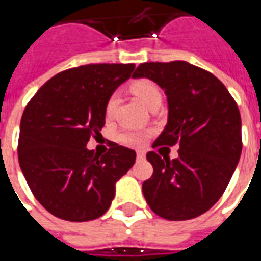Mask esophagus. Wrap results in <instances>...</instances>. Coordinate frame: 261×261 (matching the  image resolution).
I'll use <instances>...</instances> for the list:
<instances>
[{"label": "esophagus", "mask_w": 261, "mask_h": 261, "mask_svg": "<svg viewBox=\"0 0 261 261\" xmlns=\"http://www.w3.org/2000/svg\"><path fill=\"white\" fill-rule=\"evenodd\" d=\"M136 159H138V160H143V159H145V151L143 150L136 151Z\"/></svg>", "instance_id": "1"}]
</instances>
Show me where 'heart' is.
Here are the masks:
<instances>
[{
	"instance_id": "1",
	"label": "heart",
	"mask_w": 261,
	"mask_h": 261,
	"mask_svg": "<svg viewBox=\"0 0 261 261\" xmlns=\"http://www.w3.org/2000/svg\"><path fill=\"white\" fill-rule=\"evenodd\" d=\"M129 91L134 94L135 97L139 99L142 104L145 105L146 108H149L153 102L156 101H162V94L159 87L153 83V81L147 80V79H138L134 80L129 84ZM116 108V97L111 95L107 99L105 104V116L111 118L114 115ZM146 139V135L139 130H126L119 135V140L121 143L126 146H140L143 145Z\"/></svg>"
}]
</instances>
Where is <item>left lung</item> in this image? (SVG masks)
I'll return each instance as SVG.
<instances>
[{"mask_svg": "<svg viewBox=\"0 0 261 261\" xmlns=\"http://www.w3.org/2000/svg\"><path fill=\"white\" fill-rule=\"evenodd\" d=\"M134 77L150 79L167 95L169 121L153 147H180L173 160L146 154L153 166L142 184L146 202L167 221L197 218L222 197L239 162L238 104L212 73L182 60L142 63Z\"/></svg>", "mask_w": 261, "mask_h": 261, "instance_id": "left-lung-1", "label": "left lung"}]
</instances>
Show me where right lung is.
<instances>
[{
  "mask_svg": "<svg viewBox=\"0 0 261 261\" xmlns=\"http://www.w3.org/2000/svg\"><path fill=\"white\" fill-rule=\"evenodd\" d=\"M135 70L134 63H97L53 75L22 114L19 166L40 205L64 221L86 222L108 211L115 182L136 153L111 142L104 156L88 150L105 125V104Z\"/></svg>",
  "mask_w": 261,
  "mask_h": 261,
  "instance_id": "1",
  "label": "right lung"
}]
</instances>
